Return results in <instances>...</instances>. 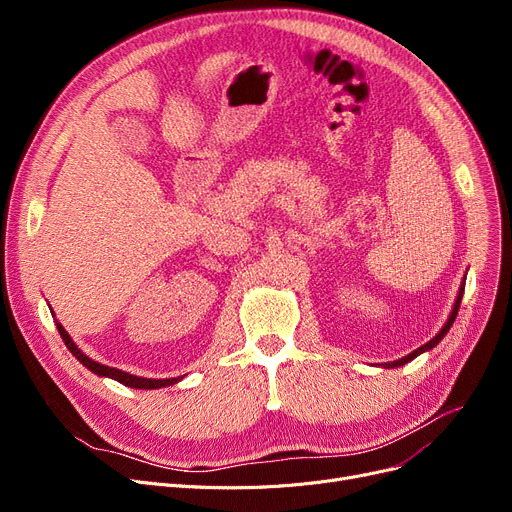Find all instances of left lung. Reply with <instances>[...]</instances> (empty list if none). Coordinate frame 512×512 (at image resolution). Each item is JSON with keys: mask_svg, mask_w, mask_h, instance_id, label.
Returning <instances> with one entry per match:
<instances>
[{"mask_svg": "<svg viewBox=\"0 0 512 512\" xmlns=\"http://www.w3.org/2000/svg\"><path fill=\"white\" fill-rule=\"evenodd\" d=\"M463 292H465V282H463V286H461V290H459V297H456V303H454V309H452V313H450V317H448V321L444 324V328L440 330V334L438 336H434L432 340H429L427 344H423V346H419L417 351H413L411 355H407V357H402V359H398V361H392V363H386V367H400V365H405V363H409V361H413L415 357H419L421 353H425V351H429V348H434L444 336H446V332L450 330V326L454 324V319H456V313H459V307H461V301H463Z\"/></svg>", "mask_w": 512, "mask_h": 512, "instance_id": "8db88e82", "label": "left lung"}]
</instances>
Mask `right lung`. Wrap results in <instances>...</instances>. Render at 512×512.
Wrapping results in <instances>:
<instances>
[{
  "instance_id": "obj_1",
  "label": "right lung",
  "mask_w": 512,
  "mask_h": 512,
  "mask_svg": "<svg viewBox=\"0 0 512 512\" xmlns=\"http://www.w3.org/2000/svg\"><path fill=\"white\" fill-rule=\"evenodd\" d=\"M58 332H60L64 344L68 346V351H70L80 363H83L87 369H91V371L97 373V375H103V378H112V380H116V382H120V384H124V386H128V388H141V390L164 388V386H172V384L180 382V378H170V380H147V378H137V375H130V373L120 371V369H116V367L101 365V363L89 359L83 351H78V346L72 342V338L68 336V332H66L60 324H58Z\"/></svg>"
}]
</instances>
